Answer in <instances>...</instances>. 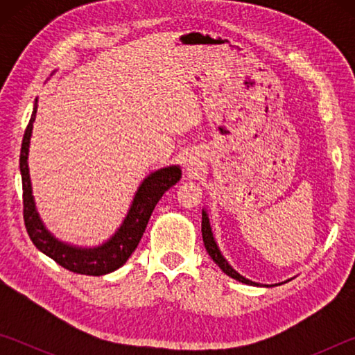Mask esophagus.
I'll return each mask as SVG.
<instances>
[{
	"instance_id": "obj_1",
	"label": "esophagus",
	"mask_w": 355,
	"mask_h": 355,
	"mask_svg": "<svg viewBox=\"0 0 355 355\" xmlns=\"http://www.w3.org/2000/svg\"><path fill=\"white\" fill-rule=\"evenodd\" d=\"M184 166H186V169H188L189 172H192L196 169V166H197V163H196V159H192V158H189V159H186V163H184Z\"/></svg>"
}]
</instances>
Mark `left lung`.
I'll return each instance as SVG.
<instances>
[{
  "mask_svg": "<svg viewBox=\"0 0 355 355\" xmlns=\"http://www.w3.org/2000/svg\"><path fill=\"white\" fill-rule=\"evenodd\" d=\"M202 238H203V244H205V249L208 252V255L213 258V261L218 264V266L224 271L228 277L235 279L238 282H243L245 285H254V286H271V285H261V284H257V282H252L249 279L243 277L241 274L236 272L235 269H233L228 261L224 258V255L220 254V249L218 243H216L214 235H213V230H211V225H209V218H208V213L207 209H202ZM288 282V280H286ZM277 285V284H275ZM282 285V284H279Z\"/></svg>",
  "mask_w": 355,
  "mask_h": 355,
  "instance_id": "obj_1",
  "label": "left lung"
}]
</instances>
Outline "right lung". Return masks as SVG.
Here are the masks:
<instances>
[{"mask_svg": "<svg viewBox=\"0 0 355 355\" xmlns=\"http://www.w3.org/2000/svg\"><path fill=\"white\" fill-rule=\"evenodd\" d=\"M35 114H37V100L34 101L33 114L25 130L20 150L23 218H25V227L29 238L40 252H44L46 257H50L51 260H55L58 264H61L62 268L69 269L71 272L84 275H105L116 271V269L127 263L137 248L156 203L159 202L167 189H171L182 178V169H180V166L163 167V169L155 171L147 178H144V182L136 191L122 225L103 244L95 245V248H80V245L67 244L58 239L48 230L44 222H42L37 209H35L28 167L29 142H31Z\"/></svg>", "mask_w": 355, "mask_h": 355, "instance_id": "add662e5", "label": "right lung"}]
</instances>
